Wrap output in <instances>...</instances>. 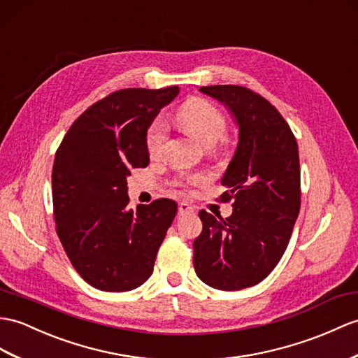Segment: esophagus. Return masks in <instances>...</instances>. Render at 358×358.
<instances>
[{"label": "esophagus", "instance_id": "1", "mask_svg": "<svg viewBox=\"0 0 358 358\" xmlns=\"http://www.w3.org/2000/svg\"><path fill=\"white\" fill-rule=\"evenodd\" d=\"M194 210L195 209L189 203H185V201L178 203V213L180 215H190V213H194Z\"/></svg>", "mask_w": 358, "mask_h": 358}]
</instances>
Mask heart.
<instances>
[{
    "label": "heart",
    "mask_w": 358,
    "mask_h": 358,
    "mask_svg": "<svg viewBox=\"0 0 358 358\" xmlns=\"http://www.w3.org/2000/svg\"><path fill=\"white\" fill-rule=\"evenodd\" d=\"M177 120L187 134L204 146H213L226 134L227 122L217 106L204 99H190L177 113ZM166 140V127L162 120L151 124L148 131L146 146L151 157L159 155Z\"/></svg>",
    "instance_id": "b5f03b06"
}]
</instances>
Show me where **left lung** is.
<instances>
[{
    "label": "left lung",
    "mask_w": 358,
    "mask_h": 358,
    "mask_svg": "<svg viewBox=\"0 0 358 358\" xmlns=\"http://www.w3.org/2000/svg\"><path fill=\"white\" fill-rule=\"evenodd\" d=\"M199 91L227 108L238 145L220 198L234 199V213H198L203 231L194 241V267L204 284L235 292L259 284L285 252L301 209L299 149L279 111L252 90L212 85Z\"/></svg>",
    "instance_id": "8db88e82"
}]
</instances>
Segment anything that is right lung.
I'll use <instances>...</instances> for the list:
<instances>
[{
    "mask_svg": "<svg viewBox=\"0 0 358 358\" xmlns=\"http://www.w3.org/2000/svg\"><path fill=\"white\" fill-rule=\"evenodd\" d=\"M178 93V87L115 91L79 115L55 155L57 236L73 267L102 292L145 284L177 215L168 198L128 209L127 178L149 164L148 129Z\"/></svg>",
    "mask_w": 358,
    "mask_h": 358,
    "instance_id": "right-lung-1",
    "label": "right lung"
}]
</instances>
